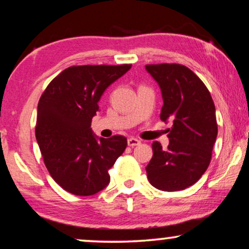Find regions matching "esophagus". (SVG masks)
<instances>
[{
  "label": "esophagus",
  "instance_id": "obj_1",
  "mask_svg": "<svg viewBox=\"0 0 249 249\" xmlns=\"http://www.w3.org/2000/svg\"><path fill=\"white\" fill-rule=\"evenodd\" d=\"M127 143H128V146H130V147H134V146H137V145H140V144H141V142L138 141L137 138L130 137V138H128Z\"/></svg>",
  "mask_w": 249,
  "mask_h": 249
}]
</instances>
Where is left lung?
I'll list each match as a JSON object with an SVG mask.
<instances>
[{"label": "left lung", "mask_w": 249, "mask_h": 249, "mask_svg": "<svg viewBox=\"0 0 249 249\" xmlns=\"http://www.w3.org/2000/svg\"><path fill=\"white\" fill-rule=\"evenodd\" d=\"M145 70L161 90L160 119L173 122L168 147L153 142L147 178L162 191H179L198 182L211 162L217 137L215 105L203 82L188 67L159 64Z\"/></svg>", "instance_id": "1"}]
</instances>
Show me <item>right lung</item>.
Here are the masks:
<instances>
[{"mask_svg":"<svg viewBox=\"0 0 249 249\" xmlns=\"http://www.w3.org/2000/svg\"><path fill=\"white\" fill-rule=\"evenodd\" d=\"M131 65H85L64 70L37 105L35 136L54 182L75 196H92L109 183L107 170L127 147V138L98 137L91 120L103 93Z\"/></svg>","mask_w":249,"mask_h":249,"instance_id":"obj_1","label":"right lung"}]
</instances>
